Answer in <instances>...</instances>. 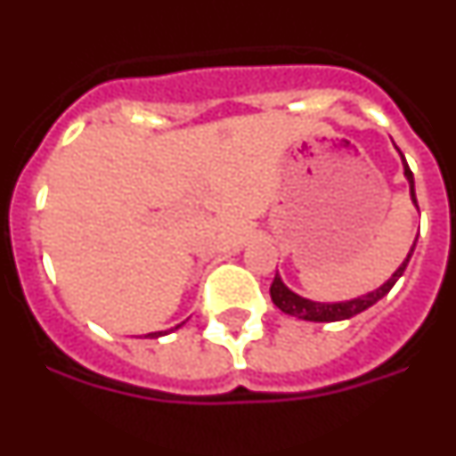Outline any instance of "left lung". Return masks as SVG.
<instances>
[{
  "label": "left lung",
  "mask_w": 456,
  "mask_h": 456,
  "mask_svg": "<svg viewBox=\"0 0 456 456\" xmlns=\"http://www.w3.org/2000/svg\"><path fill=\"white\" fill-rule=\"evenodd\" d=\"M402 159H404V155H402ZM404 175H406V178H409L411 199H413V203L418 205L416 189H413V173H411V168H409V164H406V159H404ZM413 248H416V244L411 247V253H409V256H406L404 263L400 265V269H397V272L393 273V278H390L388 283H384L379 289H374V292L363 294V297H358V299L342 301V304H317V301L304 299V297H299V294H294L292 289L285 288L283 281H281V278H278V276H273V283H272V288H269V294H272L273 305L283 310L285 315L301 317V320H308V322H340V320H349V317L358 315V313H363L365 308H370V305L377 304L379 299H384L386 294H388L390 289H393V285L397 283V278H400L402 273H404L406 265H409L411 256H413Z\"/></svg>",
  "instance_id": "obj_1"
}]
</instances>
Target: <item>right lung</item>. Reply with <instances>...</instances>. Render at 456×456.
<instances>
[{"instance_id": "add662e5", "label": "right lung", "mask_w": 456, "mask_h": 456, "mask_svg": "<svg viewBox=\"0 0 456 456\" xmlns=\"http://www.w3.org/2000/svg\"><path fill=\"white\" fill-rule=\"evenodd\" d=\"M178 326H180V324H178ZM178 326H175V329H178ZM151 336H155V338H157V336H162V333H151Z\"/></svg>"}]
</instances>
